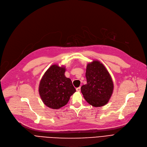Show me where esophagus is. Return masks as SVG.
Instances as JSON below:
<instances>
[{"instance_id":"esophagus-1","label":"esophagus","mask_w":147,"mask_h":147,"mask_svg":"<svg viewBox=\"0 0 147 147\" xmlns=\"http://www.w3.org/2000/svg\"><path fill=\"white\" fill-rule=\"evenodd\" d=\"M76 90L78 91V92H80V87L77 88H76Z\"/></svg>"}]
</instances>
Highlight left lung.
Segmentation results:
<instances>
[{"mask_svg":"<svg viewBox=\"0 0 147 147\" xmlns=\"http://www.w3.org/2000/svg\"><path fill=\"white\" fill-rule=\"evenodd\" d=\"M87 84L81 87L84 98L90 105L98 107L107 104L114 89L111 77L105 66L98 61L87 65Z\"/></svg>","mask_w":147,"mask_h":147,"instance_id":"1","label":"left lung"}]
</instances>
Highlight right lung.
I'll return each mask as SVG.
<instances>
[{
	"mask_svg": "<svg viewBox=\"0 0 147 147\" xmlns=\"http://www.w3.org/2000/svg\"><path fill=\"white\" fill-rule=\"evenodd\" d=\"M65 67L51 65L40 80L38 92L43 102L52 109L65 105L76 91L70 79L65 76Z\"/></svg>",
	"mask_w": 147,
	"mask_h": 147,
	"instance_id": "add662e5",
	"label": "right lung"
}]
</instances>
